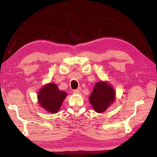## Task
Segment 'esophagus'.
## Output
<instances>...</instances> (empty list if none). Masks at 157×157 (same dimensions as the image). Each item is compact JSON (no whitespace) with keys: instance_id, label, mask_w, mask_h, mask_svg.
<instances>
[{"instance_id":"esophagus-1","label":"esophagus","mask_w":157,"mask_h":157,"mask_svg":"<svg viewBox=\"0 0 157 157\" xmlns=\"http://www.w3.org/2000/svg\"><path fill=\"white\" fill-rule=\"evenodd\" d=\"M80 90H81V88H78L77 89H75V90H73V92H75V93H79L80 92Z\"/></svg>"}]
</instances>
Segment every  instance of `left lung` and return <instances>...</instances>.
Returning <instances> with one entry per match:
<instances>
[{"label": "left lung", "instance_id": "1", "mask_svg": "<svg viewBox=\"0 0 157 157\" xmlns=\"http://www.w3.org/2000/svg\"><path fill=\"white\" fill-rule=\"evenodd\" d=\"M115 98V90L110 85L105 82H99L95 84L89 100L95 111L102 113L107 110Z\"/></svg>", "mask_w": 157, "mask_h": 157}]
</instances>
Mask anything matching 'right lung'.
I'll use <instances>...</instances> for the list:
<instances>
[{
  "label": "right lung",
  "instance_id": "1",
  "mask_svg": "<svg viewBox=\"0 0 157 157\" xmlns=\"http://www.w3.org/2000/svg\"><path fill=\"white\" fill-rule=\"evenodd\" d=\"M66 96V92L59 90L57 85L50 83L45 85L39 92L38 99L39 104L46 111L56 113L62 105Z\"/></svg>",
  "mask_w": 157,
  "mask_h": 157
}]
</instances>
